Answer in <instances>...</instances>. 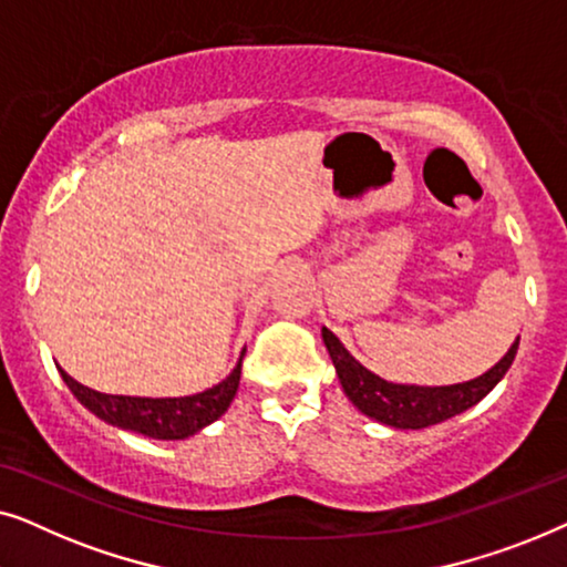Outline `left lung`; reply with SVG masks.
<instances>
[{
  "label": "left lung",
  "instance_id": "8db88e82",
  "mask_svg": "<svg viewBox=\"0 0 567 567\" xmlns=\"http://www.w3.org/2000/svg\"><path fill=\"white\" fill-rule=\"evenodd\" d=\"M322 340L328 346L332 367L338 371L340 386L346 398L361 410L363 415L374 421L392 425L400 431H417L429 425L444 423L449 417L464 413L472 405H477L495 384L506 377L511 363L516 359L518 338L511 343L506 355L475 379L446 386H417V384H394L377 377L363 363H359L348 353V348L332 336L328 328H322Z\"/></svg>",
  "mask_w": 567,
  "mask_h": 567
}]
</instances>
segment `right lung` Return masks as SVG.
<instances>
[{"mask_svg": "<svg viewBox=\"0 0 567 567\" xmlns=\"http://www.w3.org/2000/svg\"><path fill=\"white\" fill-rule=\"evenodd\" d=\"M245 355V351H243ZM243 355H239L237 367L231 369L227 379L219 384L208 386L204 392L188 394V398H128V394H105L90 390L66 374L59 367V374L64 384L72 390L76 400L97 415L100 421L115 425V429L142 433V436L159 439V441H183L196 436L206 425L227 413V408L235 400L239 374H243Z\"/></svg>", "mask_w": 567, "mask_h": 567, "instance_id": "right-lung-1", "label": "right lung"}]
</instances>
